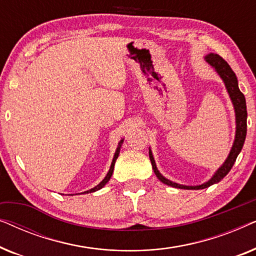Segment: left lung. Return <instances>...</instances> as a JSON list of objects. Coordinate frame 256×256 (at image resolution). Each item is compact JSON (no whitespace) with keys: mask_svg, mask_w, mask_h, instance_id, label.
Returning <instances> with one entry per match:
<instances>
[{"mask_svg":"<svg viewBox=\"0 0 256 256\" xmlns=\"http://www.w3.org/2000/svg\"><path fill=\"white\" fill-rule=\"evenodd\" d=\"M205 60L210 66H212L214 68V71L218 73V76L222 78V80L225 84V87L227 90V93L232 101L234 112H236V138H234V142L230 152L227 156L225 162L222 163V166L216 171L214 174L210 178L208 182L202 183L200 185H194V186H190V185H183L174 183V182L168 180L157 169L155 160H154L152 152L149 148V157L150 162H152L154 172H155L156 177L162 182L163 184L169 185V186L177 188H184V190H200V188H206L211 186L213 184L219 183L227 174L230 172V170L232 169L234 162H236L238 155H239L241 149H242L244 140H246L247 134V108H246V99L244 96L240 92L239 85H238V79L236 73L233 72V70L230 68V66L216 54H208L205 56Z\"/></svg>","mask_w":256,"mask_h":256,"instance_id":"1","label":"left lung"}]
</instances>
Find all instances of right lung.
I'll return each instance as SVG.
<instances>
[{
	"label": "right lung",
	"instance_id": "1",
	"mask_svg": "<svg viewBox=\"0 0 256 256\" xmlns=\"http://www.w3.org/2000/svg\"><path fill=\"white\" fill-rule=\"evenodd\" d=\"M122 143H124V138H122L121 141L118 142V148H116V150H115V154H114L113 160H112L110 168V170H108V172H107V174H106V177H104V180H101L100 183L96 185V186H94L93 188H90V190H88V191H85V192H82V194H90V192H96V191H98V190H100V188H102L104 186V185H106V184L108 183V180H110L112 174H113V171H114V166H115V162H116V158H118V154H120V149H121V146H122Z\"/></svg>",
	"mask_w": 256,
	"mask_h": 256
}]
</instances>
